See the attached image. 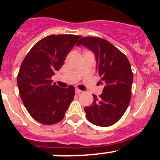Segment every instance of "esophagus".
<instances>
[{
  "mask_svg": "<svg viewBox=\"0 0 160 160\" xmlns=\"http://www.w3.org/2000/svg\"><path fill=\"white\" fill-rule=\"evenodd\" d=\"M75 92L77 93V94H80V93H82V90H79V89H75Z\"/></svg>",
  "mask_w": 160,
  "mask_h": 160,
  "instance_id": "esophagus-1",
  "label": "esophagus"
}]
</instances>
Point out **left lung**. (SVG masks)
Wrapping results in <instances>:
<instances>
[{
	"label": "left lung",
	"instance_id": "obj_1",
	"mask_svg": "<svg viewBox=\"0 0 160 160\" xmlns=\"http://www.w3.org/2000/svg\"><path fill=\"white\" fill-rule=\"evenodd\" d=\"M95 55L96 69L104 85L99 98L93 94L92 105L85 107L89 122L99 127L114 124L123 115L131 101L133 73L128 58L105 39L84 37L77 43Z\"/></svg>",
	"mask_w": 160,
	"mask_h": 160
}]
</instances>
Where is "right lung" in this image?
<instances>
[{
	"mask_svg": "<svg viewBox=\"0 0 160 160\" xmlns=\"http://www.w3.org/2000/svg\"><path fill=\"white\" fill-rule=\"evenodd\" d=\"M81 36L49 35L37 42L25 56L18 75V87L31 116L45 125L62 120L74 97V87L61 88L52 81L54 71L64 64L67 54Z\"/></svg>",
	"mask_w": 160,
	"mask_h": 160,
	"instance_id": "add662e5",
	"label": "right lung"
}]
</instances>
